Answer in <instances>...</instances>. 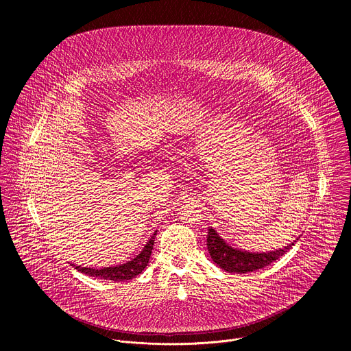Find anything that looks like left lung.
<instances>
[{"label": "left lung", "mask_w": 351, "mask_h": 351, "mask_svg": "<svg viewBox=\"0 0 351 351\" xmlns=\"http://www.w3.org/2000/svg\"><path fill=\"white\" fill-rule=\"evenodd\" d=\"M298 239L300 236L295 240H293L290 244L285 245L283 248L274 250V252L250 253V252H245V250H239L229 245L218 234L215 229L208 228L207 247L213 261L219 268L230 274H247V272H254L257 269H261L272 264L278 258H280L283 254L289 252Z\"/></svg>", "instance_id": "left-lung-1"}]
</instances>
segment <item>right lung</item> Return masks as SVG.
Returning a JSON list of instances; mask_svg holds the SVG:
<instances>
[{"label":"right lung","mask_w":351,"mask_h":351,"mask_svg":"<svg viewBox=\"0 0 351 351\" xmlns=\"http://www.w3.org/2000/svg\"><path fill=\"white\" fill-rule=\"evenodd\" d=\"M156 234H157V230L153 233L152 237H149V240L144 244L140 254H137L133 260H130L125 264L115 265V267H106V268H86V267H80V265H75V264H72V267L75 269H77L79 272H83V274L88 275V276H93V278L108 279V280H115V282L130 280V279L136 278L137 275H140L144 271V268L148 265L149 256H152L153 247H154Z\"/></svg>","instance_id":"add662e5"}]
</instances>
